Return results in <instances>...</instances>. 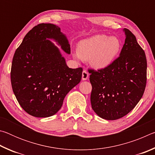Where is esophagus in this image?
<instances>
[{"mask_svg":"<svg viewBox=\"0 0 155 155\" xmlns=\"http://www.w3.org/2000/svg\"><path fill=\"white\" fill-rule=\"evenodd\" d=\"M89 78V73L86 71V70H84L82 72V79L83 81L87 80Z\"/></svg>","mask_w":155,"mask_h":155,"instance_id":"34e87169","label":"esophagus"}]
</instances>
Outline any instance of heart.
Wrapping results in <instances>:
<instances>
[{
	"instance_id": "obj_1",
	"label": "heart",
	"mask_w": 155,
	"mask_h": 155,
	"mask_svg": "<svg viewBox=\"0 0 155 155\" xmlns=\"http://www.w3.org/2000/svg\"><path fill=\"white\" fill-rule=\"evenodd\" d=\"M121 42L117 37L97 34L81 40L78 44L76 57L90 59L96 69H103L111 64L118 54Z\"/></svg>"
}]
</instances>
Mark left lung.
<instances>
[{"mask_svg": "<svg viewBox=\"0 0 155 155\" xmlns=\"http://www.w3.org/2000/svg\"><path fill=\"white\" fill-rule=\"evenodd\" d=\"M123 31L126 39L120 56L103 69L89 70L91 107L99 117L108 120L120 119L132 111L146 85L145 52L129 30Z\"/></svg>", "mask_w": 155, "mask_h": 155, "instance_id": "obj_1", "label": "left lung"}]
</instances>
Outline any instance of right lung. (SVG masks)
<instances>
[{"label": "right lung", "mask_w": 155, "mask_h": 155, "mask_svg": "<svg viewBox=\"0 0 155 155\" xmlns=\"http://www.w3.org/2000/svg\"><path fill=\"white\" fill-rule=\"evenodd\" d=\"M70 54V46L58 26L39 24L23 39L12 64L13 91L21 107L37 117L52 116L61 109L67 94L80 83L82 68H69L59 48Z\"/></svg>", "instance_id": "right-lung-1"}]
</instances>
